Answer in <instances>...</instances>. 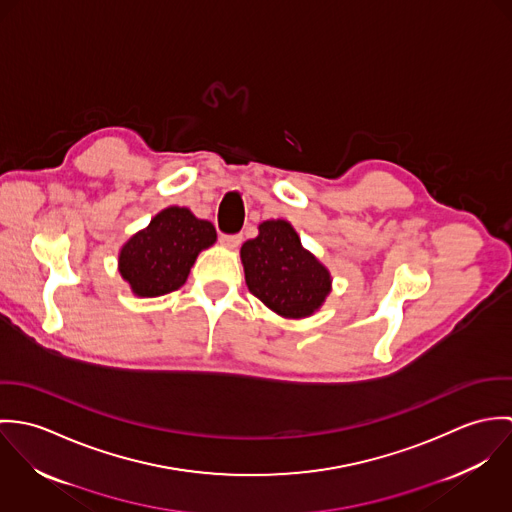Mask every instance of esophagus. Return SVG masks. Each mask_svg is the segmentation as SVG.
<instances>
[{
	"mask_svg": "<svg viewBox=\"0 0 512 512\" xmlns=\"http://www.w3.org/2000/svg\"><path fill=\"white\" fill-rule=\"evenodd\" d=\"M220 242L230 248V250H236L240 244H242V234H224L220 236Z\"/></svg>",
	"mask_w": 512,
	"mask_h": 512,
	"instance_id": "1",
	"label": "esophagus"
}]
</instances>
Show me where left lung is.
I'll return each mask as SVG.
<instances>
[{
  "label": "left lung",
  "mask_w": 512,
  "mask_h": 512,
  "mask_svg": "<svg viewBox=\"0 0 512 512\" xmlns=\"http://www.w3.org/2000/svg\"><path fill=\"white\" fill-rule=\"evenodd\" d=\"M240 260L250 293L280 317L305 319L331 293V272L303 248L288 220H264L258 236L242 244Z\"/></svg>",
  "instance_id": "1"
}]
</instances>
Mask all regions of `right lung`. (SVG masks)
I'll list each match as a JSON object with an SVG mask.
<instances>
[{
    "label": "right lung",
    "mask_w": 512,
    "mask_h": 512,
    "mask_svg": "<svg viewBox=\"0 0 512 512\" xmlns=\"http://www.w3.org/2000/svg\"><path fill=\"white\" fill-rule=\"evenodd\" d=\"M217 242L209 220L187 207H167L132 234L118 254V272L138 297H159L179 290L197 256Z\"/></svg>",
    "instance_id": "obj_1"
}]
</instances>
